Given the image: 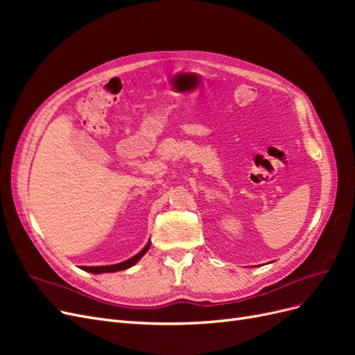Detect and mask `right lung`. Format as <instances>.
<instances>
[{
  "mask_svg": "<svg viewBox=\"0 0 355 355\" xmlns=\"http://www.w3.org/2000/svg\"><path fill=\"white\" fill-rule=\"evenodd\" d=\"M149 247H151V241H148L146 245L144 247V249L139 252L137 254H135L133 257H130V259H127L124 262H120V263H114V265H105V266H81V270L87 271V272H92V274H103V272H116V271H124V270H128V268L133 266L135 263H137L139 261H141V257L149 250Z\"/></svg>",
  "mask_w": 355,
  "mask_h": 355,
  "instance_id": "obj_1",
  "label": "right lung"
}]
</instances>
